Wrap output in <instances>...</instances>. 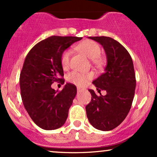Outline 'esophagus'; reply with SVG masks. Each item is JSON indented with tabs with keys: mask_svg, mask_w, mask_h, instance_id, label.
<instances>
[{
	"mask_svg": "<svg viewBox=\"0 0 157 157\" xmlns=\"http://www.w3.org/2000/svg\"><path fill=\"white\" fill-rule=\"evenodd\" d=\"M83 90H84L83 89H80V88H79V87H77V92H78V93H80V92H82Z\"/></svg>",
	"mask_w": 157,
	"mask_h": 157,
	"instance_id": "1",
	"label": "esophagus"
}]
</instances>
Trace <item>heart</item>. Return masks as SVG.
<instances>
[{"mask_svg": "<svg viewBox=\"0 0 157 157\" xmlns=\"http://www.w3.org/2000/svg\"><path fill=\"white\" fill-rule=\"evenodd\" d=\"M77 49L91 59L93 63H100L101 48L95 41L92 40L83 41L77 46ZM71 55H72V52L70 49H65L62 52L60 56V63L63 69L68 68L70 65ZM92 78H93V75L91 73L81 74L75 71L70 72L67 76L69 82L76 85L78 87L85 86Z\"/></svg>", "mask_w": 157, "mask_h": 157, "instance_id": "1", "label": "heart"}]
</instances>
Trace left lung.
I'll use <instances>...</instances> for the list:
<instances>
[{"label":"left lung","instance_id":"left-lung-1","mask_svg":"<svg viewBox=\"0 0 157 157\" xmlns=\"http://www.w3.org/2000/svg\"><path fill=\"white\" fill-rule=\"evenodd\" d=\"M103 46L107 57L105 72L93 82L98 92L103 90L105 95L98 96L93 90L91 101L86 105L87 117L94 128L110 131L124 121L131 108L136 88L134 67L130 54L118 41L108 36H90Z\"/></svg>","mask_w":157,"mask_h":157}]
</instances>
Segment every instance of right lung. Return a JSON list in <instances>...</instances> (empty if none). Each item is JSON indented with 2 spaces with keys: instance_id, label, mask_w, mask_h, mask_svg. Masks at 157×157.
Masks as SVG:
<instances>
[{
  "instance_id": "obj_1",
  "label": "right lung",
  "mask_w": 157,
  "mask_h": 157,
  "mask_svg": "<svg viewBox=\"0 0 157 157\" xmlns=\"http://www.w3.org/2000/svg\"><path fill=\"white\" fill-rule=\"evenodd\" d=\"M81 39L77 36L48 37L37 43L26 55L20 74L21 95L25 109L41 128H59L67 118L77 94L76 86L67 83L58 92L51 85L62 82V52Z\"/></svg>"
}]
</instances>
